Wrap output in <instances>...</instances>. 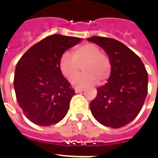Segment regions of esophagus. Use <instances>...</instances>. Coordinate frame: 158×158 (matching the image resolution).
Returning <instances> with one entry per match:
<instances>
[{"label":"esophagus","instance_id":"esophagus-1","mask_svg":"<svg viewBox=\"0 0 158 158\" xmlns=\"http://www.w3.org/2000/svg\"><path fill=\"white\" fill-rule=\"evenodd\" d=\"M74 90H75V92H76V93H80V92L84 91V88H79V87H77V88H75V89H74Z\"/></svg>","mask_w":158,"mask_h":158}]
</instances>
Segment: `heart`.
Returning <instances> with one entry per match:
<instances>
[{
	"instance_id": "b5f03b06",
	"label": "heart",
	"mask_w": 158,
	"mask_h": 158,
	"mask_svg": "<svg viewBox=\"0 0 158 158\" xmlns=\"http://www.w3.org/2000/svg\"><path fill=\"white\" fill-rule=\"evenodd\" d=\"M81 66L85 72L76 76ZM59 69L67 79L73 78L71 83L74 85L85 86L96 82L105 83L111 74V63L98 46L86 43L74 48L71 54L69 52L62 53L59 60Z\"/></svg>"
}]
</instances>
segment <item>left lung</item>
I'll list each match as a JSON object with an SVG mask.
<instances>
[{"mask_svg": "<svg viewBox=\"0 0 158 158\" xmlns=\"http://www.w3.org/2000/svg\"><path fill=\"white\" fill-rule=\"evenodd\" d=\"M107 53L111 74L105 85L97 89L90 110L100 124L118 129L139 115L148 94V72L139 56L114 38H88Z\"/></svg>", "mask_w": 158, "mask_h": 158, "instance_id": "1", "label": "left lung"}]
</instances>
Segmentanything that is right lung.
<instances>
[{
    "label": "right lung",
    "mask_w": 158,
    "mask_h": 158,
    "mask_svg": "<svg viewBox=\"0 0 158 158\" xmlns=\"http://www.w3.org/2000/svg\"><path fill=\"white\" fill-rule=\"evenodd\" d=\"M82 39L53 34L31 47L15 67L14 88L23 114L31 122L49 126L67 114L75 91L59 69L62 53Z\"/></svg>",
    "instance_id": "add662e5"
}]
</instances>
